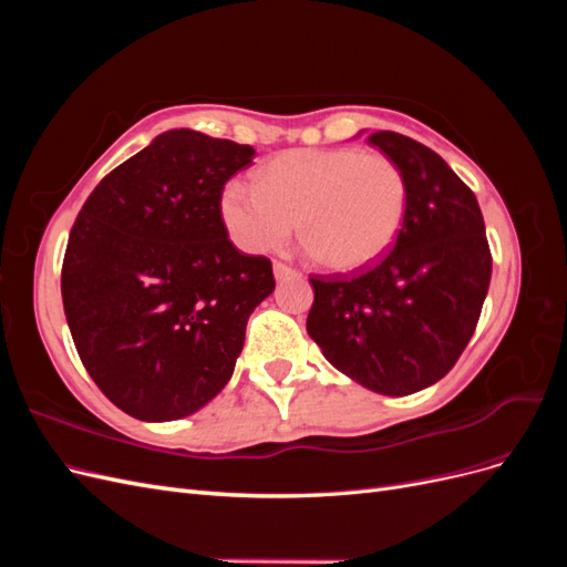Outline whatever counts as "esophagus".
Masks as SVG:
<instances>
[{
    "mask_svg": "<svg viewBox=\"0 0 567 567\" xmlns=\"http://www.w3.org/2000/svg\"><path fill=\"white\" fill-rule=\"evenodd\" d=\"M298 269L290 267V265H284V262H274V277H277L279 281L281 279H288V277H296Z\"/></svg>",
    "mask_w": 567,
    "mask_h": 567,
    "instance_id": "1",
    "label": "esophagus"
}]
</instances>
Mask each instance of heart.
<instances>
[{"instance_id":"obj_1","label":"heart","mask_w":567,"mask_h":567,"mask_svg":"<svg viewBox=\"0 0 567 567\" xmlns=\"http://www.w3.org/2000/svg\"><path fill=\"white\" fill-rule=\"evenodd\" d=\"M402 167L381 151L296 148L271 158L257 186L231 179L219 213L248 252L281 248L300 225L302 244L331 271L367 269L390 250L406 215Z\"/></svg>"}]
</instances>
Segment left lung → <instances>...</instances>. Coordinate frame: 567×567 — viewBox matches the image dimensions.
<instances>
[{
	"label": "left lung",
	"mask_w": 567,
	"mask_h": 567,
	"mask_svg": "<svg viewBox=\"0 0 567 567\" xmlns=\"http://www.w3.org/2000/svg\"><path fill=\"white\" fill-rule=\"evenodd\" d=\"M369 144L406 177L402 229L371 267L310 277L307 333L352 381L402 398L437 383L466 350L492 252L475 194L435 151L398 132H373Z\"/></svg>",
	"instance_id": "obj_1"
}]
</instances>
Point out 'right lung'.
Returning <instances> with one entry per match:
<instances>
[{
    "label": "right lung",
    "mask_w": 567,
    "mask_h": 567,
    "mask_svg": "<svg viewBox=\"0 0 567 567\" xmlns=\"http://www.w3.org/2000/svg\"><path fill=\"white\" fill-rule=\"evenodd\" d=\"M255 148L169 130L84 200L61 269L78 354L106 398L140 421L194 414L227 385L271 262L229 241L225 184Z\"/></svg>",
    "instance_id": "right-lung-1"
}]
</instances>
